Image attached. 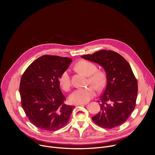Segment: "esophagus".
Masks as SVG:
<instances>
[{
  "mask_svg": "<svg viewBox=\"0 0 155 155\" xmlns=\"http://www.w3.org/2000/svg\"><path fill=\"white\" fill-rule=\"evenodd\" d=\"M86 105V104H75V106H78V105L82 106V105Z\"/></svg>",
  "mask_w": 155,
  "mask_h": 155,
  "instance_id": "obj_1",
  "label": "esophagus"
}]
</instances>
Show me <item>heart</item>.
Returning a JSON list of instances; mask_svg holds the SVG:
<instances>
[{
    "label": "heart",
    "instance_id": "heart-1",
    "mask_svg": "<svg viewBox=\"0 0 155 155\" xmlns=\"http://www.w3.org/2000/svg\"><path fill=\"white\" fill-rule=\"evenodd\" d=\"M75 68L80 72L89 77L88 83L94 85L97 90H101L104 87L107 82V75L103 71H97V68L94 63L88 61H79L76 65ZM59 81L62 89L68 91L72 85L70 72L65 70L61 75ZM96 88L93 86H90L84 88H79L75 90L69 96L71 103L85 104L90 101L96 95Z\"/></svg>",
    "mask_w": 155,
    "mask_h": 155
}]
</instances>
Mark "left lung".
I'll list each match as a JSON object with an SVG mask.
<instances>
[{
	"label": "left lung",
	"mask_w": 155,
	"mask_h": 155,
	"mask_svg": "<svg viewBox=\"0 0 155 155\" xmlns=\"http://www.w3.org/2000/svg\"><path fill=\"white\" fill-rule=\"evenodd\" d=\"M81 58L99 64L107 75L106 87L98 101L100 112L92 120L104 128L120 126L133 112L137 96V81L129 64L111 50H102Z\"/></svg>",
	"instance_id": "obj_1"
}]
</instances>
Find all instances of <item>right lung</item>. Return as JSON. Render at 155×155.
<instances>
[{
  "label": "right lung",
  "mask_w": 155,
  "mask_h": 155,
  "mask_svg": "<svg viewBox=\"0 0 155 155\" xmlns=\"http://www.w3.org/2000/svg\"><path fill=\"white\" fill-rule=\"evenodd\" d=\"M72 60L44 55L34 61L21 78V106L30 121L38 128L54 131L65 126L74 106L64 103L59 78Z\"/></svg>",
  "instance_id": "obj_1"
}]
</instances>
